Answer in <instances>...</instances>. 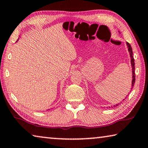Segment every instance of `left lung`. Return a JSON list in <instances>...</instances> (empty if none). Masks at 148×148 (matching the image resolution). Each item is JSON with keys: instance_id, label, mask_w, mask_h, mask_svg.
I'll list each match as a JSON object with an SVG mask.
<instances>
[{"instance_id": "obj_1", "label": "left lung", "mask_w": 148, "mask_h": 148, "mask_svg": "<svg viewBox=\"0 0 148 148\" xmlns=\"http://www.w3.org/2000/svg\"><path fill=\"white\" fill-rule=\"evenodd\" d=\"M127 47H128V50H129V52L130 53V57H131V66H132V88L131 89L132 90V89L133 88V86L134 85L135 83V73H134V69H135V66H134V57L132 56V55H133V53H132V47L131 46V45H130L129 43L128 42H127ZM125 100V99H123ZM118 104H119V103L117 104L116 105H114V106H118ZM110 108V107H109ZM112 108V106H111Z\"/></svg>"}]
</instances>
